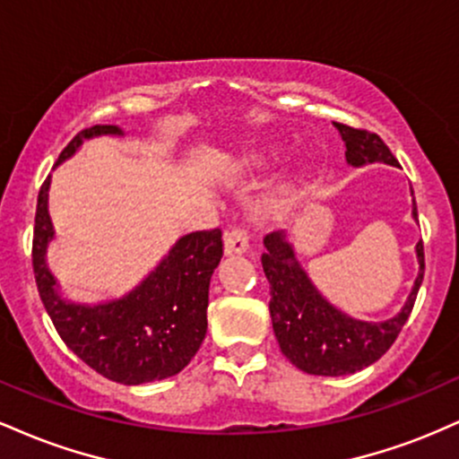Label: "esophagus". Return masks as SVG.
Returning a JSON list of instances; mask_svg holds the SVG:
<instances>
[{
	"label": "esophagus",
	"mask_w": 459,
	"mask_h": 459,
	"mask_svg": "<svg viewBox=\"0 0 459 459\" xmlns=\"http://www.w3.org/2000/svg\"><path fill=\"white\" fill-rule=\"evenodd\" d=\"M224 247L229 255H241L250 247V237L244 226H233V229H226L224 233Z\"/></svg>",
	"instance_id": "1"
}]
</instances>
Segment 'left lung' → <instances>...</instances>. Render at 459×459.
I'll use <instances>...</instances> for the list:
<instances>
[{
    "instance_id": "1",
    "label": "left lung",
    "mask_w": 459,
    "mask_h": 459,
    "mask_svg": "<svg viewBox=\"0 0 459 459\" xmlns=\"http://www.w3.org/2000/svg\"><path fill=\"white\" fill-rule=\"evenodd\" d=\"M345 142V157L350 166L365 163H391L397 160L377 134L354 129L343 123H332ZM416 220V203L412 207ZM265 252L261 263L270 281V315L273 334L281 351L298 368L310 376H347L373 365L386 354L412 313L416 293L423 282L425 255L423 241L416 244L419 276L412 293L397 317L388 321H360L347 317L334 308L310 282L307 272L296 259L293 246L284 233H270L263 239Z\"/></svg>"
}]
</instances>
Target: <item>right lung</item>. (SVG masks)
Masks as SVG:
<instances>
[{
    "mask_svg": "<svg viewBox=\"0 0 459 459\" xmlns=\"http://www.w3.org/2000/svg\"><path fill=\"white\" fill-rule=\"evenodd\" d=\"M123 135L116 125L83 129L60 152L62 163L94 135ZM49 183L39 192L31 241V265L47 315L68 350L120 384H144L177 376L189 365L207 334L212 273L222 259V230H196L172 246L168 256L125 298L105 304H75L57 293V282L45 263L47 244L54 239Z\"/></svg>",
    "mask_w": 459,
    "mask_h": 459,
    "instance_id": "obj_1",
    "label": "right lung"
}]
</instances>
